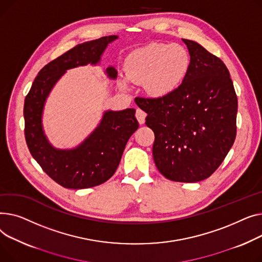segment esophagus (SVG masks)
<instances>
[{"mask_svg":"<svg viewBox=\"0 0 262 262\" xmlns=\"http://www.w3.org/2000/svg\"><path fill=\"white\" fill-rule=\"evenodd\" d=\"M146 116H147V114H146L143 110H141V109H137V110H136V112H135V117H136V119L138 120V122H140L141 125H143L144 122H145Z\"/></svg>","mask_w":262,"mask_h":262,"instance_id":"obj_1","label":"esophagus"}]
</instances>
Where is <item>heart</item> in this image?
<instances>
[{
  "label": "heart",
  "mask_w": 262,
  "mask_h": 262,
  "mask_svg": "<svg viewBox=\"0 0 262 262\" xmlns=\"http://www.w3.org/2000/svg\"><path fill=\"white\" fill-rule=\"evenodd\" d=\"M190 69V56L179 44L150 43L131 52L125 61L124 89L130 81L143 83L149 94L162 97L174 92L185 80Z\"/></svg>",
  "instance_id": "heart-1"
}]
</instances>
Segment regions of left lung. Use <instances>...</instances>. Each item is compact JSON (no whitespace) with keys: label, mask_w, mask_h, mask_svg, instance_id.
Masks as SVG:
<instances>
[{"label":"left lung","mask_w":262,"mask_h":262,"mask_svg":"<svg viewBox=\"0 0 262 262\" xmlns=\"http://www.w3.org/2000/svg\"><path fill=\"white\" fill-rule=\"evenodd\" d=\"M190 55L185 80L158 98L136 97L155 132L153 160L168 180L195 183L221 165L236 138L237 95L222 60L195 41L183 39Z\"/></svg>","instance_id":"obj_1"}]
</instances>
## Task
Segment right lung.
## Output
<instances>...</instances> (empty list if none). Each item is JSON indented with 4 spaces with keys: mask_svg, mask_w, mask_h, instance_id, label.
<instances>
[{
    "mask_svg": "<svg viewBox=\"0 0 262 262\" xmlns=\"http://www.w3.org/2000/svg\"><path fill=\"white\" fill-rule=\"evenodd\" d=\"M117 38L107 36L76 45L39 72L25 97V140L30 155L46 174L64 188L84 189L109 180L116 171L128 140L138 128L134 109L107 110L81 144L59 149L50 143L42 125L46 99L61 77L74 68L98 64L106 46ZM104 73L110 79L117 78L114 67L106 68Z\"/></svg>",
    "mask_w": 262,
    "mask_h": 262,
    "instance_id": "1",
    "label": "right lung"
}]
</instances>
